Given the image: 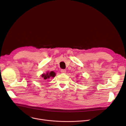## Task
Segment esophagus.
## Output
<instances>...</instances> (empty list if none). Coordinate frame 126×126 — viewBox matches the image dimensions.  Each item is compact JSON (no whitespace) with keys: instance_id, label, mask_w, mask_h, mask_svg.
Returning <instances> with one entry per match:
<instances>
[{"instance_id":"1","label":"esophagus","mask_w":126,"mask_h":126,"mask_svg":"<svg viewBox=\"0 0 126 126\" xmlns=\"http://www.w3.org/2000/svg\"><path fill=\"white\" fill-rule=\"evenodd\" d=\"M61 73L65 74V73H66V70H65V69H61Z\"/></svg>"}]
</instances>
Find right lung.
<instances>
[{"instance_id":"right-lung-1","label":"right lung","mask_w":126,"mask_h":126,"mask_svg":"<svg viewBox=\"0 0 126 126\" xmlns=\"http://www.w3.org/2000/svg\"><path fill=\"white\" fill-rule=\"evenodd\" d=\"M56 76V73L54 71H47L46 74H43L41 75V77L44 80H48V79H50L51 78H54Z\"/></svg>"}]
</instances>
